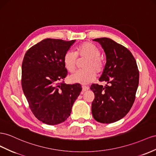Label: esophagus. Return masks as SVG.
I'll return each instance as SVG.
<instances>
[{
	"label": "esophagus",
	"instance_id": "34e87169",
	"mask_svg": "<svg viewBox=\"0 0 156 156\" xmlns=\"http://www.w3.org/2000/svg\"><path fill=\"white\" fill-rule=\"evenodd\" d=\"M88 89H89V87H87V86H83L82 87L83 92H85V91L88 90Z\"/></svg>",
	"mask_w": 156,
	"mask_h": 156
}]
</instances>
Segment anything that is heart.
I'll return each mask as SVG.
<instances>
[{"mask_svg": "<svg viewBox=\"0 0 156 156\" xmlns=\"http://www.w3.org/2000/svg\"><path fill=\"white\" fill-rule=\"evenodd\" d=\"M77 55L87 59L84 66L85 69L77 71L69 75V82L84 85L93 81L96 78V72H101L104 68V62L100 57L99 48L94 44L85 42L78 46L75 52L71 50H68L63 58V62L66 69L69 72H73L75 69Z\"/></svg>", "mask_w": 156, "mask_h": 156, "instance_id": "1", "label": "heart"}]
</instances>
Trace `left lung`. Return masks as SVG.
Masks as SVG:
<instances>
[{"mask_svg":"<svg viewBox=\"0 0 156 156\" xmlns=\"http://www.w3.org/2000/svg\"><path fill=\"white\" fill-rule=\"evenodd\" d=\"M101 45L106 54V63L100 81L104 87L93 84L94 93L92 113L102 123H112L127 114L135 99L139 82V72L135 59L129 50L109 38L93 39Z\"/></svg>","mask_w":156,"mask_h":156,"instance_id":"left-lung-1","label":"left lung"}]
</instances>
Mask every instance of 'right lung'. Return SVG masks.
<instances>
[{"mask_svg": "<svg viewBox=\"0 0 156 156\" xmlns=\"http://www.w3.org/2000/svg\"><path fill=\"white\" fill-rule=\"evenodd\" d=\"M75 42L46 39L33 46L24 56L23 93L33 114L45 124L54 125L65 121L82 90L78 83H59L68 73L63 58Z\"/></svg>", "mask_w": 156, "mask_h": 156, "instance_id": "add662e5", "label": "right lung"}]
</instances>
